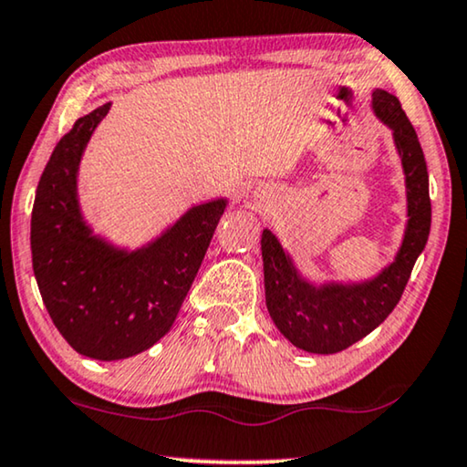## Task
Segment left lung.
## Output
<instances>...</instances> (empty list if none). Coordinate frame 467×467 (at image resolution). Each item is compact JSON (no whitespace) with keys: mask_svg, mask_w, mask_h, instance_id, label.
<instances>
[{"mask_svg":"<svg viewBox=\"0 0 467 467\" xmlns=\"http://www.w3.org/2000/svg\"><path fill=\"white\" fill-rule=\"evenodd\" d=\"M372 105L380 120L393 129L409 188L410 220L396 262L370 284L330 285L319 290L298 279L275 234L271 231L262 233L268 313L279 332L294 347L308 353H338L383 324L402 298L412 266L428 243L431 224L430 182L417 130L402 105L387 90H374Z\"/></svg>","mask_w":467,"mask_h":467,"instance_id":"1","label":"left lung"}]
</instances>
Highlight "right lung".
Instances as JSON below:
<instances>
[{"label": "right lung", "mask_w": 467, "mask_h": 467, "mask_svg": "<svg viewBox=\"0 0 467 467\" xmlns=\"http://www.w3.org/2000/svg\"><path fill=\"white\" fill-rule=\"evenodd\" d=\"M108 109L105 103L78 118L58 140L31 212V260L52 324L78 353L101 362L137 356L171 330L226 207H192L135 254L90 236L78 212L76 173Z\"/></svg>", "instance_id": "add662e5"}]
</instances>
